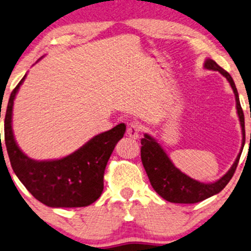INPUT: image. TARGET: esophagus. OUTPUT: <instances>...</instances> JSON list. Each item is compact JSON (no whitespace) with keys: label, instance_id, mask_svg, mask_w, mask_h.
Here are the masks:
<instances>
[{"label":"esophagus","instance_id":"1","mask_svg":"<svg viewBox=\"0 0 251 251\" xmlns=\"http://www.w3.org/2000/svg\"><path fill=\"white\" fill-rule=\"evenodd\" d=\"M141 129H142V126L141 124L139 122H136V120H133L127 125V135L129 136L131 139H138L140 136V133H141Z\"/></svg>","mask_w":251,"mask_h":251}]
</instances>
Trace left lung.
<instances>
[{
    "label": "left lung",
    "instance_id": "1",
    "mask_svg": "<svg viewBox=\"0 0 251 251\" xmlns=\"http://www.w3.org/2000/svg\"><path fill=\"white\" fill-rule=\"evenodd\" d=\"M204 68L222 73L228 80L229 85L232 87L233 92H234L236 110H238L240 124H241L242 127V148L238 157H236L234 164L232 165V168L228 170V172L225 176L217 180L216 182L203 183L189 178L179 169H176L162 147L158 145V142L150 135L145 134V138L141 139V160L143 168L146 170L147 176H148L150 183H151L155 192L166 201L172 203H183V204L198 203L222 192L227 183L229 182V180L232 179L233 175H234L243 146H245V116H243L238 91H236L235 83L233 81L232 76L229 75L228 72H226L215 61L210 58L205 61Z\"/></svg>",
    "mask_w": 251,
    "mask_h": 251
}]
</instances>
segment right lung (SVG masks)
I'll list each match as a JSON object with an SVG mask.
<instances>
[{"instance_id":"obj_1","label":"right lung","mask_w":251,"mask_h":251,"mask_svg":"<svg viewBox=\"0 0 251 251\" xmlns=\"http://www.w3.org/2000/svg\"><path fill=\"white\" fill-rule=\"evenodd\" d=\"M10 95L4 118V141L13 172L34 198L51 208H81L94 203L103 192L106 163L117 142L125 134V124L96 135L71 155L55 160H34L19 149L13 138V100Z\"/></svg>"}]
</instances>
